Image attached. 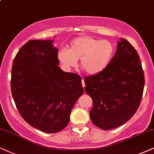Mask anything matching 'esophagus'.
<instances>
[{
    "instance_id": "esophagus-1",
    "label": "esophagus",
    "mask_w": 154,
    "mask_h": 154,
    "mask_svg": "<svg viewBox=\"0 0 154 154\" xmlns=\"http://www.w3.org/2000/svg\"><path fill=\"white\" fill-rule=\"evenodd\" d=\"M82 87H83V88H85V80H84V79H82Z\"/></svg>"
}]
</instances>
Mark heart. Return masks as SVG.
Masks as SVG:
<instances>
[{
    "instance_id": "1",
    "label": "heart",
    "mask_w": 154,
    "mask_h": 154,
    "mask_svg": "<svg viewBox=\"0 0 154 154\" xmlns=\"http://www.w3.org/2000/svg\"><path fill=\"white\" fill-rule=\"evenodd\" d=\"M114 53V46L109 41L83 36L74 38L68 49L61 48L58 58L67 68L76 66L80 59L82 68L89 75H95L107 68Z\"/></svg>"
}]
</instances>
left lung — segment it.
<instances>
[{
  "mask_svg": "<svg viewBox=\"0 0 154 154\" xmlns=\"http://www.w3.org/2000/svg\"><path fill=\"white\" fill-rule=\"evenodd\" d=\"M85 82V92L93 101L90 118L94 125L103 130L122 125L137 111L144 90V72L137 51L120 38L107 68L86 77Z\"/></svg>",
  "mask_w": 154,
  "mask_h": 154,
  "instance_id": "left-lung-1",
  "label": "left lung"
}]
</instances>
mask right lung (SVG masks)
I'll use <instances>...</instances> for the list:
<instances>
[{
	"label": "right lung",
	"mask_w": 154,
	"mask_h": 154,
	"mask_svg": "<svg viewBox=\"0 0 154 154\" xmlns=\"http://www.w3.org/2000/svg\"><path fill=\"white\" fill-rule=\"evenodd\" d=\"M53 40H30L16 55L11 91L18 111L33 128L56 133L68 124L71 110L83 94L78 75L59 67Z\"/></svg>",
	"instance_id": "1"
}]
</instances>
